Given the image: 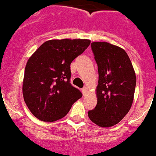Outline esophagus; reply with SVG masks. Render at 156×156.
<instances>
[{
    "label": "esophagus",
    "instance_id": "34e87169",
    "mask_svg": "<svg viewBox=\"0 0 156 156\" xmlns=\"http://www.w3.org/2000/svg\"><path fill=\"white\" fill-rule=\"evenodd\" d=\"M82 94H83V96H86V94H87V91H88V90H87V87H86V86H85L84 88H82Z\"/></svg>",
    "mask_w": 156,
    "mask_h": 156
}]
</instances>
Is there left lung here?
<instances>
[{
  "label": "left lung",
  "instance_id": "left-lung-1",
  "mask_svg": "<svg viewBox=\"0 0 156 156\" xmlns=\"http://www.w3.org/2000/svg\"><path fill=\"white\" fill-rule=\"evenodd\" d=\"M98 67V103L88 112L91 121L101 128L116 125L130 110L136 83V73L125 50L107 42L91 44Z\"/></svg>",
  "mask_w": 156,
  "mask_h": 156
}]
</instances>
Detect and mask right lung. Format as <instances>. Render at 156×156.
I'll use <instances>...</instances> for the list:
<instances>
[{
    "label": "right lung",
    "instance_id": "obj_1",
    "mask_svg": "<svg viewBox=\"0 0 156 156\" xmlns=\"http://www.w3.org/2000/svg\"><path fill=\"white\" fill-rule=\"evenodd\" d=\"M90 44L86 39L46 41L26 64L23 96L36 118L53 122L62 118L82 93L70 82V63Z\"/></svg>",
    "mask_w": 156,
    "mask_h": 156
}]
</instances>
